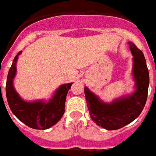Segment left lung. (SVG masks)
I'll list each match as a JSON object with an SVG mask.
<instances>
[{"mask_svg":"<svg viewBox=\"0 0 156 156\" xmlns=\"http://www.w3.org/2000/svg\"><path fill=\"white\" fill-rule=\"evenodd\" d=\"M129 46L134 56L133 74L136 82V91L132 95L107 104L100 101L88 88H84L91 118L97 125L109 130L120 129L133 122L143 111L147 99L149 72L145 57L134 43L129 42Z\"/></svg>","mask_w":156,"mask_h":156,"instance_id":"8db88e82","label":"left lung"}]
</instances>
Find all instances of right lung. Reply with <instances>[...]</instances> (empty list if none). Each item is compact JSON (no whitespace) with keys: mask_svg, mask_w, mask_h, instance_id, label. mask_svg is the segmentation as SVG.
<instances>
[{"mask_svg":"<svg viewBox=\"0 0 156 156\" xmlns=\"http://www.w3.org/2000/svg\"><path fill=\"white\" fill-rule=\"evenodd\" d=\"M19 51L15 56L9 71L5 91L7 101L11 111L21 122L29 127L37 129H46L51 127L63 115L65 111L66 96L72 83L61 85L50 101L27 102L20 98L13 85V80L16 74V63Z\"/></svg>","mask_w":156,"mask_h":156,"instance_id":"right-lung-1","label":"right lung"}]
</instances>
